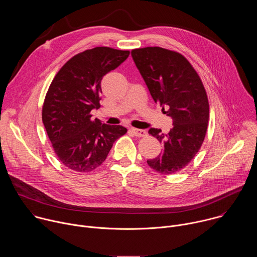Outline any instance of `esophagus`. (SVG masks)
Segmentation results:
<instances>
[{
	"label": "esophagus",
	"instance_id": "esophagus-1",
	"mask_svg": "<svg viewBox=\"0 0 257 257\" xmlns=\"http://www.w3.org/2000/svg\"><path fill=\"white\" fill-rule=\"evenodd\" d=\"M131 131H132V133H133L135 136H137V137H144V136H146V134H148V132H146V131L143 130V129L132 128Z\"/></svg>",
	"mask_w": 257,
	"mask_h": 257
}]
</instances>
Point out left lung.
<instances>
[{
  "label": "left lung",
  "mask_w": 257,
  "mask_h": 257,
  "mask_svg": "<svg viewBox=\"0 0 257 257\" xmlns=\"http://www.w3.org/2000/svg\"><path fill=\"white\" fill-rule=\"evenodd\" d=\"M132 58L148 88L161 106L167 107L174 127L169 133L151 128L163 150L148 165L164 175L184 169L203 143L209 118V103L204 85L196 70L182 54L160 47L131 51Z\"/></svg>",
  "instance_id": "obj_1"
}]
</instances>
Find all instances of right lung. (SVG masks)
Returning a JSON list of instances; mask_svg holds the SVG:
<instances>
[{
    "label": "right lung",
    "mask_w": 257,
    "mask_h": 257,
    "mask_svg": "<svg viewBox=\"0 0 257 257\" xmlns=\"http://www.w3.org/2000/svg\"><path fill=\"white\" fill-rule=\"evenodd\" d=\"M129 51L96 47L73 56L58 71L44 100L42 118L60 162L87 173L106 159L113 143L127 133L120 125L91 118L100 106L102 77L129 56Z\"/></svg>",
    "instance_id": "obj_1"
}]
</instances>
